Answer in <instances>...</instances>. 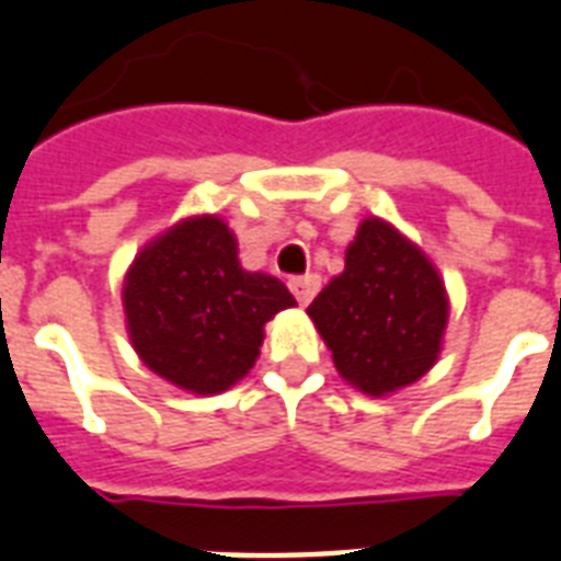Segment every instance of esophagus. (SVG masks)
<instances>
[{
	"label": "esophagus",
	"instance_id": "obj_1",
	"mask_svg": "<svg viewBox=\"0 0 561 561\" xmlns=\"http://www.w3.org/2000/svg\"><path fill=\"white\" fill-rule=\"evenodd\" d=\"M289 289H291V295L298 298V304H309V300L314 298V291L321 289V277L318 275L289 277Z\"/></svg>",
	"mask_w": 561,
	"mask_h": 561
}]
</instances>
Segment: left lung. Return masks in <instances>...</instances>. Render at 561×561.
I'll use <instances>...</instances> for the list:
<instances>
[{"label": "left lung", "mask_w": 561, "mask_h": 561, "mask_svg": "<svg viewBox=\"0 0 561 561\" xmlns=\"http://www.w3.org/2000/svg\"><path fill=\"white\" fill-rule=\"evenodd\" d=\"M337 373L369 396L419 381L438 358L447 295L419 249L378 217L364 220L344 272L309 304Z\"/></svg>", "instance_id": "left-lung-1"}]
</instances>
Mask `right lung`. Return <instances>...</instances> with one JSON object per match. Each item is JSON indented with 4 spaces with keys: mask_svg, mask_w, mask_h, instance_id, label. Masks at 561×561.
I'll use <instances>...</instances> for the list:
<instances>
[{
    "mask_svg": "<svg viewBox=\"0 0 561 561\" xmlns=\"http://www.w3.org/2000/svg\"><path fill=\"white\" fill-rule=\"evenodd\" d=\"M123 304L146 367L208 396L252 369L263 323L295 307V298L277 277L240 270L224 220L194 217L142 249L125 277Z\"/></svg>",
    "mask_w": 561,
    "mask_h": 561,
    "instance_id": "right-lung-1",
    "label": "right lung"
}]
</instances>
